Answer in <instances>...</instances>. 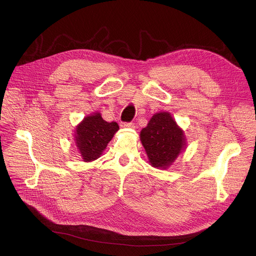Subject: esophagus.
I'll list each match as a JSON object with an SVG mask.
<instances>
[{
    "label": "esophagus",
    "mask_w": 256,
    "mask_h": 256,
    "mask_svg": "<svg viewBox=\"0 0 256 256\" xmlns=\"http://www.w3.org/2000/svg\"><path fill=\"white\" fill-rule=\"evenodd\" d=\"M124 128H136V126L134 122H124Z\"/></svg>",
    "instance_id": "obj_1"
}]
</instances>
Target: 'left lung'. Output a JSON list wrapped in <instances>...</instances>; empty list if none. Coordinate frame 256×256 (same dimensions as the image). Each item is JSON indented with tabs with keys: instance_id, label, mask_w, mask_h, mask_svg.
Returning a JSON list of instances; mask_svg holds the SVG:
<instances>
[{
	"instance_id": "1",
	"label": "left lung",
	"mask_w": 256,
	"mask_h": 256,
	"mask_svg": "<svg viewBox=\"0 0 256 256\" xmlns=\"http://www.w3.org/2000/svg\"><path fill=\"white\" fill-rule=\"evenodd\" d=\"M140 142L155 168H168L186 147V138L169 112L152 116L140 134Z\"/></svg>"
}]
</instances>
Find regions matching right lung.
I'll return each mask as SVG.
<instances>
[{
	"instance_id": "right-lung-1",
	"label": "right lung",
	"mask_w": 256,
	"mask_h": 256,
	"mask_svg": "<svg viewBox=\"0 0 256 256\" xmlns=\"http://www.w3.org/2000/svg\"><path fill=\"white\" fill-rule=\"evenodd\" d=\"M120 126L116 122H105L99 112L86 116L76 128V146L84 162L100 157L107 144Z\"/></svg>"
}]
</instances>
